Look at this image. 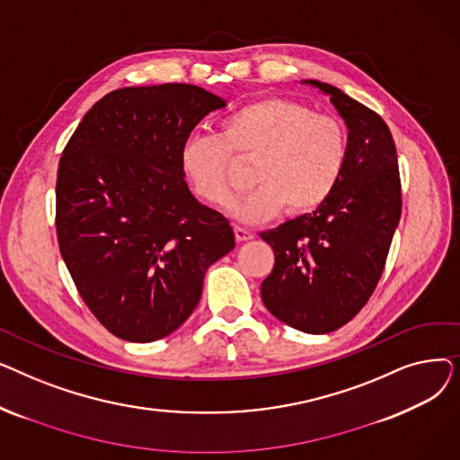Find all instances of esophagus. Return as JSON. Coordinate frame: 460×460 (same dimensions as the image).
Wrapping results in <instances>:
<instances>
[{
  "label": "esophagus",
  "instance_id": "obj_1",
  "mask_svg": "<svg viewBox=\"0 0 460 460\" xmlns=\"http://www.w3.org/2000/svg\"><path fill=\"white\" fill-rule=\"evenodd\" d=\"M234 236H236V240L238 243H248V240H252L253 238V233L250 231V229H244V227H234Z\"/></svg>",
  "mask_w": 460,
  "mask_h": 460
}]
</instances>
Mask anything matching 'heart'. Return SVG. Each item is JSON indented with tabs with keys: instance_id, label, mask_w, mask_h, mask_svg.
<instances>
[{
	"instance_id": "obj_1",
	"label": "heart",
	"mask_w": 460,
	"mask_h": 460,
	"mask_svg": "<svg viewBox=\"0 0 460 460\" xmlns=\"http://www.w3.org/2000/svg\"><path fill=\"white\" fill-rule=\"evenodd\" d=\"M220 130V136H188L179 162L196 196L224 207L233 196L231 153L255 158V190L229 208L238 222H267L285 207L293 214L315 210L343 177L349 156L345 127L300 102L278 96L250 102L227 115Z\"/></svg>"
}]
</instances>
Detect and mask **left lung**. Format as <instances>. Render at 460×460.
Returning <instances> with one entry per match:
<instances>
[{"instance_id":"left-lung-1","label":"left lung","mask_w":460,"mask_h":460,"mask_svg":"<svg viewBox=\"0 0 460 460\" xmlns=\"http://www.w3.org/2000/svg\"><path fill=\"white\" fill-rule=\"evenodd\" d=\"M349 130V156L332 196L311 214L259 233L276 262L262 304L287 326L330 333L366 305L382 276L401 217L397 151L380 115L317 80Z\"/></svg>"}]
</instances>
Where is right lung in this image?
<instances>
[{
  "label": "right lung",
  "mask_w": 460,
  "mask_h": 460,
  "mask_svg": "<svg viewBox=\"0 0 460 460\" xmlns=\"http://www.w3.org/2000/svg\"><path fill=\"white\" fill-rule=\"evenodd\" d=\"M227 106L190 84L123 87L82 119L58 169L61 257L93 315L115 337L151 343L196 309L205 272L234 248L229 220L201 205L179 153Z\"/></svg>",
  "instance_id": "right-lung-1"
}]
</instances>
